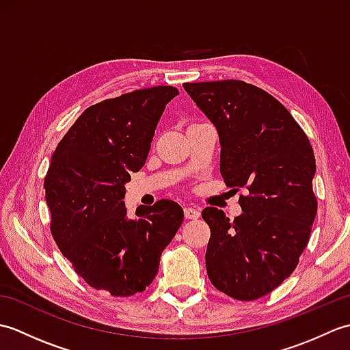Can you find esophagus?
I'll list each match as a JSON object with an SVG mask.
<instances>
[{
	"label": "esophagus",
	"instance_id": "1",
	"mask_svg": "<svg viewBox=\"0 0 350 350\" xmlns=\"http://www.w3.org/2000/svg\"><path fill=\"white\" fill-rule=\"evenodd\" d=\"M183 212H185V218H187V219H197V218H200V212L197 209H194V207H189V206L185 207Z\"/></svg>",
	"mask_w": 350,
	"mask_h": 350
}]
</instances>
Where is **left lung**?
<instances>
[{"label":"left lung","mask_w":350,"mask_h":350,"mask_svg":"<svg viewBox=\"0 0 350 350\" xmlns=\"http://www.w3.org/2000/svg\"><path fill=\"white\" fill-rule=\"evenodd\" d=\"M183 87L218 129L222 179L236 192L247 191L233 221L217 207L202 212L211 228L207 277L230 298L258 299L292 275L308 245L317 213L313 147L262 88L239 79Z\"/></svg>","instance_id":"8db88e82"}]
</instances>
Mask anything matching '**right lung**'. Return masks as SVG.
<instances>
[{
	"mask_svg": "<svg viewBox=\"0 0 350 350\" xmlns=\"http://www.w3.org/2000/svg\"><path fill=\"white\" fill-rule=\"evenodd\" d=\"M179 94L171 85L124 93L88 107L58 143L44 176L51 233L88 286L113 296L144 292L183 222L159 200L128 218L124 183L143 168L156 124Z\"/></svg>",
	"mask_w": 350,
	"mask_h": 350,
	"instance_id": "right-lung-1",
	"label": "right lung"
}]
</instances>
